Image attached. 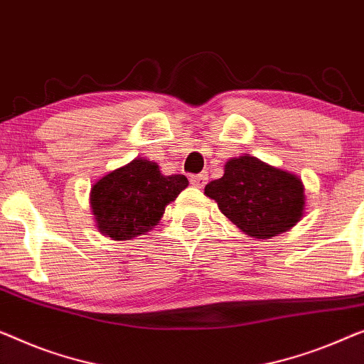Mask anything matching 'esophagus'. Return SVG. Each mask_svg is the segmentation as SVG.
Here are the masks:
<instances>
[{
    "label": "esophagus",
    "instance_id": "1",
    "mask_svg": "<svg viewBox=\"0 0 364 364\" xmlns=\"http://www.w3.org/2000/svg\"><path fill=\"white\" fill-rule=\"evenodd\" d=\"M207 181H208V173H197V176H192L191 177V182H192V186L193 187H197V188H203L205 187V183H207Z\"/></svg>",
    "mask_w": 364,
    "mask_h": 364
}]
</instances>
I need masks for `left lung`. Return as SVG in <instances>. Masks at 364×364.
I'll return each mask as SVG.
<instances>
[{
  "label": "left lung",
  "instance_id": "obj_1",
  "mask_svg": "<svg viewBox=\"0 0 364 364\" xmlns=\"http://www.w3.org/2000/svg\"><path fill=\"white\" fill-rule=\"evenodd\" d=\"M205 195L245 235L267 240L291 230L304 215L302 181L294 173L243 154L225 164L223 177L205 187Z\"/></svg>",
  "mask_w": 364,
  "mask_h": 364
}]
</instances>
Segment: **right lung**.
Listing matches in <instances>:
<instances>
[{
  "label": "right lung",
  "instance_id": "right-lung-1",
  "mask_svg": "<svg viewBox=\"0 0 364 364\" xmlns=\"http://www.w3.org/2000/svg\"><path fill=\"white\" fill-rule=\"evenodd\" d=\"M187 186L186 176H164L156 162L136 157L92 187L90 205L100 233L117 241L147 233Z\"/></svg>",
  "mask_w": 364,
  "mask_h": 364
}]
</instances>
